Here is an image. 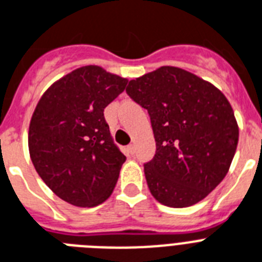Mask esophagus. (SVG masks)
I'll use <instances>...</instances> for the list:
<instances>
[{
    "mask_svg": "<svg viewBox=\"0 0 262 262\" xmlns=\"http://www.w3.org/2000/svg\"><path fill=\"white\" fill-rule=\"evenodd\" d=\"M127 152H129L130 155H133V154H135V145H133V144L127 145Z\"/></svg>",
    "mask_w": 262,
    "mask_h": 262,
    "instance_id": "34e87169",
    "label": "esophagus"
}]
</instances>
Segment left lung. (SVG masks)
<instances>
[{
    "label": "left lung",
    "instance_id": "left-lung-1",
    "mask_svg": "<svg viewBox=\"0 0 262 262\" xmlns=\"http://www.w3.org/2000/svg\"><path fill=\"white\" fill-rule=\"evenodd\" d=\"M126 92L151 117L156 154L144 166L151 194L171 208L205 199L230 170L239 137L223 92L177 67L130 80Z\"/></svg>",
    "mask_w": 262,
    "mask_h": 262
}]
</instances>
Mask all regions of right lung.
Listing matches in <instances>:
<instances>
[{
  "mask_svg": "<svg viewBox=\"0 0 262 262\" xmlns=\"http://www.w3.org/2000/svg\"><path fill=\"white\" fill-rule=\"evenodd\" d=\"M127 79L98 65L77 68L54 81L31 117L28 149L50 190L75 207L104 203L126 156L114 144L103 111Z\"/></svg>",
  "mask_w": 262,
  "mask_h": 262,
  "instance_id": "add662e5",
  "label": "right lung"
}]
</instances>
